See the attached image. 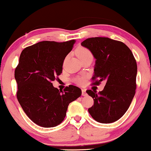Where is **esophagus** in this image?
Masks as SVG:
<instances>
[{
	"label": "esophagus",
	"mask_w": 151,
	"mask_h": 151,
	"mask_svg": "<svg viewBox=\"0 0 151 151\" xmlns=\"http://www.w3.org/2000/svg\"><path fill=\"white\" fill-rule=\"evenodd\" d=\"M82 96H87V93L85 89H82Z\"/></svg>",
	"instance_id": "esophagus-1"
}]
</instances>
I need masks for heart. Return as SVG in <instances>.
Returning a JSON list of instances; mask_svg holds the SVG:
<instances>
[{"mask_svg": "<svg viewBox=\"0 0 151 151\" xmlns=\"http://www.w3.org/2000/svg\"><path fill=\"white\" fill-rule=\"evenodd\" d=\"M75 52L76 55L81 60V61L89 58H93V54L91 52V51L85 47H78L76 49ZM85 81H86V76H77V77L75 78V83L79 85H84L85 83Z\"/></svg>", "mask_w": 151, "mask_h": 151, "instance_id": "obj_1", "label": "heart"}]
</instances>
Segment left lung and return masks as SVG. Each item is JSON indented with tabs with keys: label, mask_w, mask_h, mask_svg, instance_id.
Segmentation results:
<instances>
[{
	"label": "left lung",
	"mask_w": 151,
	"mask_h": 151,
	"mask_svg": "<svg viewBox=\"0 0 151 151\" xmlns=\"http://www.w3.org/2000/svg\"><path fill=\"white\" fill-rule=\"evenodd\" d=\"M81 45L89 49L96 59L92 85L106 82L98 93L86 91L94 101L88 111L98 122L113 123L127 111L136 93V59L125 43L107 37L89 38Z\"/></svg>",
	"instance_id": "obj_1"
}]
</instances>
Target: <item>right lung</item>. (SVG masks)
I'll return each mask as SVG.
<instances>
[{
    "mask_svg": "<svg viewBox=\"0 0 151 151\" xmlns=\"http://www.w3.org/2000/svg\"><path fill=\"white\" fill-rule=\"evenodd\" d=\"M75 42L41 41L26 47L20 55L15 70L17 98L26 115L40 127L60 124L70 103L81 96V89L75 85L59 91L51 83L62 73L64 60Z\"/></svg>",
    "mask_w": 151,
    "mask_h": 151,
    "instance_id": "right-lung-1",
    "label": "right lung"
}]
</instances>
